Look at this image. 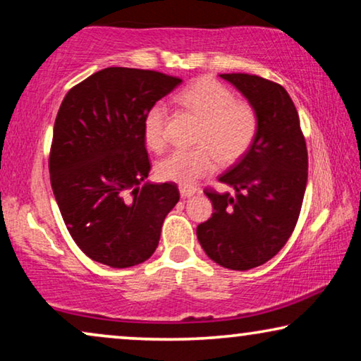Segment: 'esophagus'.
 Masks as SVG:
<instances>
[{
  "label": "esophagus",
  "instance_id": "1",
  "mask_svg": "<svg viewBox=\"0 0 361 361\" xmlns=\"http://www.w3.org/2000/svg\"><path fill=\"white\" fill-rule=\"evenodd\" d=\"M195 192H197L195 187H180V195L184 197V199H189V197L195 195Z\"/></svg>",
  "mask_w": 361,
  "mask_h": 361
}]
</instances>
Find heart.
<instances>
[{"label":"heart","mask_w":361,"mask_h":361,"mask_svg":"<svg viewBox=\"0 0 361 361\" xmlns=\"http://www.w3.org/2000/svg\"><path fill=\"white\" fill-rule=\"evenodd\" d=\"M180 108L200 118L192 149H177L156 166L159 179L180 187H192L202 177L212 174L219 166L240 161L258 135L259 120L255 106L238 100L224 83L210 77L197 78L174 97ZM167 110L162 105L151 106L142 120L146 146L162 151L166 146Z\"/></svg>","instance_id":"1"}]
</instances>
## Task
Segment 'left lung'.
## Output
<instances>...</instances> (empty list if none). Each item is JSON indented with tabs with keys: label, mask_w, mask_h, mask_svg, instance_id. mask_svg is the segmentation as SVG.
Segmentation results:
<instances>
[{
	"label": "left lung",
	"mask_w": 361,
	"mask_h": 361,
	"mask_svg": "<svg viewBox=\"0 0 361 361\" xmlns=\"http://www.w3.org/2000/svg\"><path fill=\"white\" fill-rule=\"evenodd\" d=\"M258 113V135L221 184L235 194L205 189L214 214L197 226L202 248L216 264L246 271L264 264L293 235L307 185V146L299 115L279 83L250 73H221Z\"/></svg>",
	"instance_id": "obj_1"
}]
</instances>
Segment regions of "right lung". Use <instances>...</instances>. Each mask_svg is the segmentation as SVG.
<instances>
[{
  "label": "right lung",
  "mask_w": 361,
  "mask_h": 361,
  "mask_svg": "<svg viewBox=\"0 0 361 361\" xmlns=\"http://www.w3.org/2000/svg\"><path fill=\"white\" fill-rule=\"evenodd\" d=\"M180 82L108 67L72 87L59 108L51 185L68 233L97 263L130 268L159 245L162 221L180 195L174 182L141 187L151 171L142 120Z\"/></svg>",
  "instance_id": "add662e5"
}]
</instances>
